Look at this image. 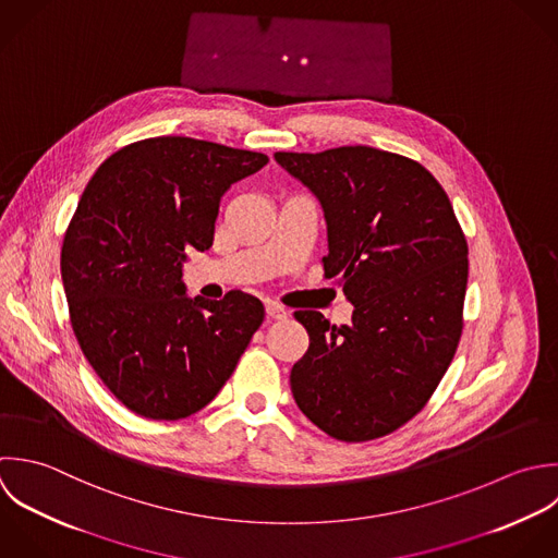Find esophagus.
<instances>
[{
    "label": "esophagus",
    "instance_id": "esophagus-1",
    "mask_svg": "<svg viewBox=\"0 0 558 558\" xmlns=\"http://www.w3.org/2000/svg\"><path fill=\"white\" fill-rule=\"evenodd\" d=\"M265 311H267V317H271V319H287L289 317V311L284 306L276 304V302H267Z\"/></svg>",
    "mask_w": 558,
    "mask_h": 558
}]
</instances>
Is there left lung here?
Segmentation results:
<instances>
[{
    "label": "left lung",
    "instance_id": "obj_1",
    "mask_svg": "<svg viewBox=\"0 0 558 558\" xmlns=\"http://www.w3.org/2000/svg\"><path fill=\"white\" fill-rule=\"evenodd\" d=\"M274 156L319 199L324 274L354 304L348 326L295 311L311 341L291 369L295 404L339 441L385 437L426 407L457 354L465 234L417 160L367 145Z\"/></svg>",
    "mask_w": 558,
    "mask_h": 558
}]
</instances>
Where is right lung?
<instances>
[{"label": "right lung", "mask_w": 558, "mask_h": 558, "mask_svg": "<svg viewBox=\"0 0 558 558\" xmlns=\"http://www.w3.org/2000/svg\"><path fill=\"white\" fill-rule=\"evenodd\" d=\"M269 162L260 151L154 136L106 158L88 180L60 252L82 354L132 413L182 420L232 376L265 319L258 298H186V250L213 245L230 184Z\"/></svg>", "instance_id": "add662e5"}]
</instances>
